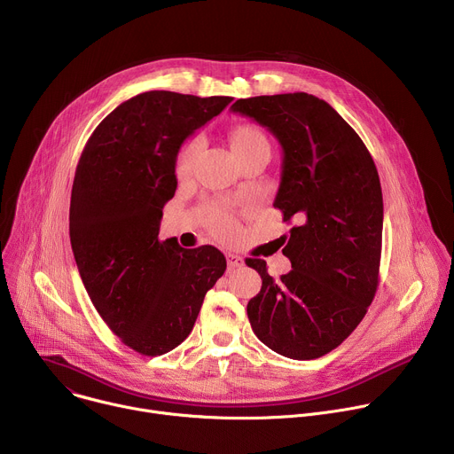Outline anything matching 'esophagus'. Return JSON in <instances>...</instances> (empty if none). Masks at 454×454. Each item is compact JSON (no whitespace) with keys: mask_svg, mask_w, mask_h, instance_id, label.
Instances as JSON below:
<instances>
[{"mask_svg":"<svg viewBox=\"0 0 454 454\" xmlns=\"http://www.w3.org/2000/svg\"><path fill=\"white\" fill-rule=\"evenodd\" d=\"M226 261H228V268H230V270H235V268H242V266H244V258L239 256V254H233V253H228V254H226Z\"/></svg>","mask_w":454,"mask_h":454,"instance_id":"obj_1","label":"esophagus"}]
</instances>
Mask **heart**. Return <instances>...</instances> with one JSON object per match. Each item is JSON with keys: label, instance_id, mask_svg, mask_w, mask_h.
<instances>
[{"label": "heart", "instance_id": "heart-1", "mask_svg": "<svg viewBox=\"0 0 454 454\" xmlns=\"http://www.w3.org/2000/svg\"><path fill=\"white\" fill-rule=\"evenodd\" d=\"M224 144H226L230 158L237 163V167L246 161H253V160L266 161V158L270 156V142H268L266 135L253 123H239V125H233L231 129H228V133L224 137ZM196 154H198L196 142L188 140L179 147L176 163H174V174L179 181H184L190 176L193 161H196ZM208 221H210V226L214 228V231L221 237L231 235L235 230L233 219L224 215L217 208H210Z\"/></svg>", "mask_w": 454, "mask_h": 454}]
</instances>
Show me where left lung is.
<instances>
[{
	"instance_id": "8db88e82",
	"label": "left lung",
	"mask_w": 454,
	"mask_h": 454,
	"mask_svg": "<svg viewBox=\"0 0 454 454\" xmlns=\"http://www.w3.org/2000/svg\"><path fill=\"white\" fill-rule=\"evenodd\" d=\"M231 111L278 140L273 207L294 223L284 247L293 270L280 280L261 258H246L262 278L247 301L251 329L280 356L321 357L352 334L377 291L382 192L375 163L354 129L314 95L239 98Z\"/></svg>"
}]
</instances>
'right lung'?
<instances>
[{
    "label": "right lung",
    "instance_id": "add662e5",
    "mask_svg": "<svg viewBox=\"0 0 454 454\" xmlns=\"http://www.w3.org/2000/svg\"><path fill=\"white\" fill-rule=\"evenodd\" d=\"M231 100L140 93L98 123L79 160L70 203L75 262L107 327L142 356L181 345L226 271L217 247L184 249L158 233L177 188L179 147Z\"/></svg>",
    "mask_w": 454,
    "mask_h": 454
}]
</instances>
